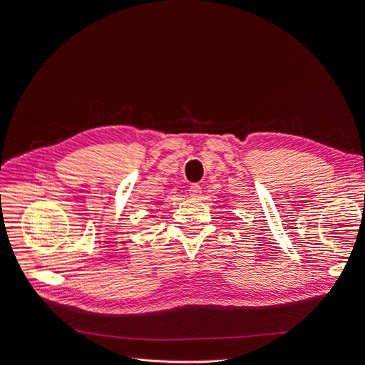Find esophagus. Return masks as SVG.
Segmentation results:
<instances>
[{
	"mask_svg": "<svg viewBox=\"0 0 365 365\" xmlns=\"http://www.w3.org/2000/svg\"><path fill=\"white\" fill-rule=\"evenodd\" d=\"M188 196L192 197V199H199V197L202 196V188H200V185H197V184L190 185V188H188Z\"/></svg>",
	"mask_w": 365,
	"mask_h": 365,
	"instance_id": "34e87169",
	"label": "esophagus"
}]
</instances>
